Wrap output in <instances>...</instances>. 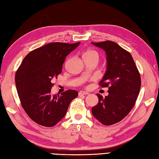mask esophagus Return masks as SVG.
<instances>
[{
  "instance_id": "esophagus-1",
  "label": "esophagus",
  "mask_w": 159,
  "mask_h": 159,
  "mask_svg": "<svg viewBox=\"0 0 159 159\" xmlns=\"http://www.w3.org/2000/svg\"><path fill=\"white\" fill-rule=\"evenodd\" d=\"M87 94H89L88 92H83V91H80V92H79V96H84V95H87Z\"/></svg>"
}]
</instances>
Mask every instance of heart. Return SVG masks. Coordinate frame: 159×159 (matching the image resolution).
<instances>
[{"label": "heart", "mask_w": 159, "mask_h": 159, "mask_svg": "<svg viewBox=\"0 0 159 159\" xmlns=\"http://www.w3.org/2000/svg\"><path fill=\"white\" fill-rule=\"evenodd\" d=\"M92 57H96V58L98 59V53L94 51V50H87L85 53L83 54V58L85 59V58H92Z\"/></svg>", "instance_id": "1"}]
</instances>
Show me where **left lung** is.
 Segmentation results:
<instances>
[{
  "instance_id": "1",
  "label": "left lung",
  "mask_w": 159,
  "mask_h": 159,
  "mask_svg": "<svg viewBox=\"0 0 159 159\" xmlns=\"http://www.w3.org/2000/svg\"><path fill=\"white\" fill-rule=\"evenodd\" d=\"M92 43L105 51L107 71L99 85L109 87L105 98L97 93L99 101L92 113L100 123L110 126L122 120L133 109L141 88L140 74L130 52L117 43Z\"/></svg>"
}]
</instances>
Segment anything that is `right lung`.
I'll list each match as a JSON object with an SVG mask.
<instances>
[{
	"label": "right lung",
	"instance_id": "1",
	"mask_svg": "<svg viewBox=\"0 0 159 159\" xmlns=\"http://www.w3.org/2000/svg\"><path fill=\"white\" fill-rule=\"evenodd\" d=\"M80 42H53L30 52L16 73L17 92L22 107L35 122L52 127L67 113L70 104L78 96L76 90L69 89L61 95H52L53 79L62 72L66 57Z\"/></svg>",
	"mask_w": 159,
	"mask_h": 159
}]
</instances>
